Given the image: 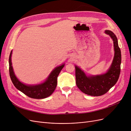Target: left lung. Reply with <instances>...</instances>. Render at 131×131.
I'll list each match as a JSON object with an SVG mask.
<instances>
[{
	"instance_id": "obj_1",
	"label": "left lung",
	"mask_w": 131,
	"mask_h": 131,
	"mask_svg": "<svg viewBox=\"0 0 131 131\" xmlns=\"http://www.w3.org/2000/svg\"><path fill=\"white\" fill-rule=\"evenodd\" d=\"M113 40L114 57L112 64L105 74L87 76L85 73L75 66V77L78 88L83 93L92 96H100L104 94L114 86L120 76L121 63V54L118 47L117 39L112 31H105Z\"/></svg>"
}]
</instances>
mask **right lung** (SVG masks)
I'll use <instances>...</instances> for the list:
<instances>
[{"label": "right lung", "mask_w": 131, "mask_h": 131, "mask_svg": "<svg viewBox=\"0 0 131 131\" xmlns=\"http://www.w3.org/2000/svg\"><path fill=\"white\" fill-rule=\"evenodd\" d=\"M12 51L9 56V74L14 85L26 96L31 98L42 99L50 96L53 92L57 84V77L64 64L55 68L45 82L35 85H27L19 81L15 76L11 63Z\"/></svg>", "instance_id": "1"}]
</instances>
